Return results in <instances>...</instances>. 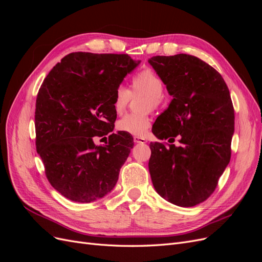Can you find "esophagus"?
I'll return each instance as SVG.
<instances>
[{
  "instance_id": "1",
  "label": "esophagus",
  "mask_w": 262,
  "mask_h": 262,
  "mask_svg": "<svg viewBox=\"0 0 262 262\" xmlns=\"http://www.w3.org/2000/svg\"><path fill=\"white\" fill-rule=\"evenodd\" d=\"M134 143H137V144H144V143H146V140H145L144 138L136 137V138H134Z\"/></svg>"
}]
</instances>
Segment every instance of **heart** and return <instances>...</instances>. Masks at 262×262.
Returning <instances> with one entry per match:
<instances>
[{
  "instance_id": "b5f03b06",
  "label": "heart",
  "mask_w": 262,
  "mask_h": 262,
  "mask_svg": "<svg viewBox=\"0 0 262 262\" xmlns=\"http://www.w3.org/2000/svg\"><path fill=\"white\" fill-rule=\"evenodd\" d=\"M164 82L162 77L152 69H144L138 72L131 80V90L118 86L115 92L113 106L116 114L121 115L128 107L131 97L143 95L140 115H126L117 122V129L134 137H143L150 128V119L146 112L156 110L163 102Z\"/></svg>"
}]
</instances>
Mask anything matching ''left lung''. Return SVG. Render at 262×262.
Wrapping results in <instances>:
<instances>
[{
  "label": "left lung",
  "mask_w": 262,
  "mask_h": 262,
  "mask_svg": "<svg viewBox=\"0 0 262 262\" xmlns=\"http://www.w3.org/2000/svg\"><path fill=\"white\" fill-rule=\"evenodd\" d=\"M148 62L172 96L153 133L169 141L178 136L180 143L149 144L150 178L157 193L170 203L194 207L214 192L231 161V95L217 71L194 55H156Z\"/></svg>",
  "instance_id": "8db88e82"
}]
</instances>
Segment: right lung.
Returning <instances> with one entry per match:
<instances>
[{
    "label": "right lung",
    "instance_id": "add662e5",
    "mask_svg": "<svg viewBox=\"0 0 262 262\" xmlns=\"http://www.w3.org/2000/svg\"><path fill=\"white\" fill-rule=\"evenodd\" d=\"M139 63L128 54L73 52L53 67L39 89L36 148L47 179L67 199L93 202L117 184L133 138L113 133V101L117 87ZM107 134L106 147L94 145L96 136Z\"/></svg>",
    "mask_w": 262,
    "mask_h": 262
}]
</instances>
